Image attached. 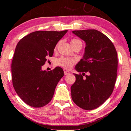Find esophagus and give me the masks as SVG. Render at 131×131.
I'll return each instance as SVG.
<instances>
[{
	"label": "esophagus",
	"mask_w": 131,
	"mask_h": 131,
	"mask_svg": "<svg viewBox=\"0 0 131 131\" xmlns=\"http://www.w3.org/2000/svg\"><path fill=\"white\" fill-rule=\"evenodd\" d=\"M64 74L65 75H69L70 74V72L67 71V70H64Z\"/></svg>",
	"instance_id": "1"
}]
</instances>
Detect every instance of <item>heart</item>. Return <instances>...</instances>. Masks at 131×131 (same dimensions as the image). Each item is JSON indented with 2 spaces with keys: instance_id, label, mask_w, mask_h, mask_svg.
<instances>
[{
  "instance_id": "obj_1",
  "label": "heart",
  "mask_w": 131,
  "mask_h": 131,
  "mask_svg": "<svg viewBox=\"0 0 131 131\" xmlns=\"http://www.w3.org/2000/svg\"><path fill=\"white\" fill-rule=\"evenodd\" d=\"M71 44L73 47H75V45H79V44H81L82 45V43L79 39H72L71 41ZM60 43V42H58L57 45H56V47H55V50H57L58 48V46H59V44ZM76 59L74 58H69V57H61L59 58H58L57 60H56V64L57 66H59L60 67H61L64 69H67V70H69L70 69H71L72 67H73L74 64L76 62Z\"/></svg>"
}]
</instances>
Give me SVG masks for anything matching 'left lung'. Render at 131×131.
I'll list each match as a JSON object with an SVG mask.
<instances>
[{"label":"left lung","instance_id":"left-lung-1","mask_svg":"<svg viewBox=\"0 0 131 131\" xmlns=\"http://www.w3.org/2000/svg\"><path fill=\"white\" fill-rule=\"evenodd\" d=\"M73 33L84 40L86 46L83 58L75 66L83 74H74L71 98L79 107L90 111L99 107L112 93L117 77V52L108 37L97 30ZM86 72L89 75L83 78Z\"/></svg>","mask_w":131,"mask_h":131}]
</instances>
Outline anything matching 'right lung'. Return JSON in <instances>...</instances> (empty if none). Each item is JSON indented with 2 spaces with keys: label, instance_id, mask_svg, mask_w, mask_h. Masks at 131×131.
Returning <instances> with one entry per match:
<instances>
[{
  "label": "right lung",
  "instance_id": "right-lung-1",
  "mask_svg": "<svg viewBox=\"0 0 131 131\" xmlns=\"http://www.w3.org/2000/svg\"><path fill=\"white\" fill-rule=\"evenodd\" d=\"M67 30L38 31L28 34L16 45L12 62L13 86L19 97L34 107L44 106L53 97L58 81L64 75L61 67L49 71L41 69L48 57Z\"/></svg>",
  "mask_w": 131,
  "mask_h": 131
}]
</instances>
